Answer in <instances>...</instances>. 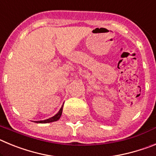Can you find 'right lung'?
<instances>
[{
  "instance_id": "1",
  "label": "right lung",
  "mask_w": 156,
  "mask_h": 156,
  "mask_svg": "<svg viewBox=\"0 0 156 156\" xmlns=\"http://www.w3.org/2000/svg\"><path fill=\"white\" fill-rule=\"evenodd\" d=\"M62 108L63 106H62V108H60L59 112L56 114L55 115H54L53 117L51 118H49L48 119H45V120H42V121H36V122H40V123H47V122H55V121H57L60 119V117H61L62 113Z\"/></svg>"
}]
</instances>
